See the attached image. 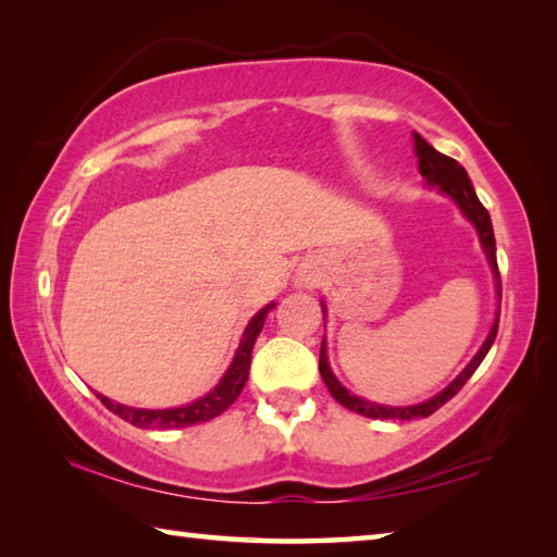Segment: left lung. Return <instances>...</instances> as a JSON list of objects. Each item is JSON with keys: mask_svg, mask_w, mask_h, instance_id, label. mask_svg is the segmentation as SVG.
Instances as JSON below:
<instances>
[{"mask_svg": "<svg viewBox=\"0 0 557 557\" xmlns=\"http://www.w3.org/2000/svg\"><path fill=\"white\" fill-rule=\"evenodd\" d=\"M413 152H417V160H419V172L425 182L431 186H441L443 191L455 200V203L461 208V212L474 222V227L479 230L481 236V244H483V251L488 256V263L493 268V275H495V285H498V299L503 297V285H500V270H498V258H495V236H493V224H491V215L488 210L483 208V203L479 200L474 186L469 182V174L467 170L461 168V164L453 158L443 156V152H437L429 140L421 138L417 132H413ZM500 315V311H498ZM498 315H495V323L491 327V335L483 342V347L479 349V354L471 363L467 366L465 371H461L453 383H449L441 395H435L433 399L423 401V405L417 407H383V405H371V401H366L357 395H349V389L342 387L337 383V377L333 375L327 366V357H325V339L321 342V363H318V369H321L323 381L330 389V395H333L342 407H347L357 413H363V417L369 419H399V421H409V419H425L431 417L435 409H441L445 401L453 399L465 383L469 381L474 371L481 366V361L486 359L488 349L493 347L495 335H498Z\"/></svg>", "mask_w": 557, "mask_h": 557, "instance_id": "8db88e82", "label": "left lung"}]
</instances>
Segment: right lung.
<instances>
[{
    "mask_svg": "<svg viewBox=\"0 0 557 557\" xmlns=\"http://www.w3.org/2000/svg\"><path fill=\"white\" fill-rule=\"evenodd\" d=\"M270 309H275V304H268L265 309H260L251 318V323H248V327L244 330L242 345H239V349H236V357L230 366V371L224 373L218 387L212 389V393H208L206 397H200V399L191 401V405L176 407V409H134L126 405H116V401L98 395L100 401L112 413H116V417L136 425V429H186V425L206 423L210 419L220 417V413L227 409L236 397H239V393L248 381V369H251V349L256 345V337L260 335V330H263L265 315Z\"/></svg>",
    "mask_w": 557,
    "mask_h": 557,
    "instance_id": "right-lung-1",
    "label": "right lung"
}]
</instances>
